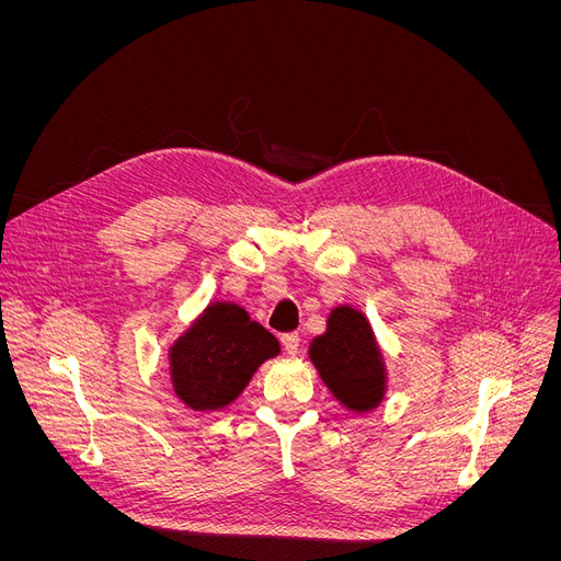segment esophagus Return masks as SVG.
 Wrapping results in <instances>:
<instances>
[{"mask_svg":"<svg viewBox=\"0 0 561 561\" xmlns=\"http://www.w3.org/2000/svg\"><path fill=\"white\" fill-rule=\"evenodd\" d=\"M282 345H284V350H286V355H298V350H300V336L296 334V332H288V334H284L282 336Z\"/></svg>","mask_w":561,"mask_h":561,"instance_id":"obj_1","label":"esophagus"}]
</instances>
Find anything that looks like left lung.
I'll use <instances>...</instances> for the list:
<instances>
[{
  "label": "left lung",
  "instance_id": "8db88e82",
  "mask_svg": "<svg viewBox=\"0 0 561 561\" xmlns=\"http://www.w3.org/2000/svg\"><path fill=\"white\" fill-rule=\"evenodd\" d=\"M309 357L332 396L350 411H370L387 393V366L368 318L341 305L328 318V332L309 345Z\"/></svg>",
  "mask_w": 561,
  "mask_h": 561
}]
</instances>
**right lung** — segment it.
<instances>
[{"label":"right lung","instance_id":"obj_1","mask_svg":"<svg viewBox=\"0 0 561 561\" xmlns=\"http://www.w3.org/2000/svg\"><path fill=\"white\" fill-rule=\"evenodd\" d=\"M279 355V341L233 302H211L168 350L172 389L193 411H218Z\"/></svg>","mask_w":561,"mask_h":561}]
</instances>
